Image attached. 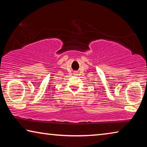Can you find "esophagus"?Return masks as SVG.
<instances>
[{
    "label": "esophagus",
    "instance_id": "esophagus-1",
    "mask_svg": "<svg viewBox=\"0 0 147 147\" xmlns=\"http://www.w3.org/2000/svg\"><path fill=\"white\" fill-rule=\"evenodd\" d=\"M74 74H75V75H76V74H77V72H74Z\"/></svg>",
    "mask_w": 147,
    "mask_h": 147
}]
</instances>
